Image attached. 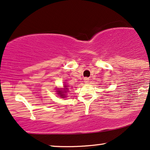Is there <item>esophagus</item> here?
<instances>
[{"instance_id": "1", "label": "esophagus", "mask_w": 150, "mask_h": 150, "mask_svg": "<svg viewBox=\"0 0 150 150\" xmlns=\"http://www.w3.org/2000/svg\"><path fill=\"white\" fill-rule=\"evenodd\" d=\"M84 83H88V82H89V78H87V77H86V78H84Z\"/></svg>"}]
</instances>
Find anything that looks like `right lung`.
<instances>
[{
    "instance_id": "add662e5",
    "label": "right lung",
    "mask_w": 150,
    "mask_h": 150,
    "mask_svg": "<svg viewBox=\"0 0 150 150\" xmlns=\"http://www.w3.org/2000/svg\"><path fill=\"white\" fill-rule=\"evenodd\" d=\"M68 86L66 84H64V88L61 89H58L57 93L58 96H59L62 98H64V97H66V93L68 91Z\"/></svg>"
}]
</instances>
